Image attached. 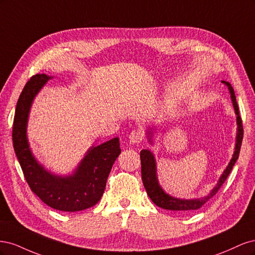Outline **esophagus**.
<instances>
[{
	"instance_id": "1",
	"label": "esophagus",
	"mask_w": 255,
	"mask_h": 255,
	"mask_svg": "<svg viewBox=\"0 0 255 255\" xmlns=\"http://www.w3.org/2000/svg\"><path fill=\"white\" fill-rule=\"evenodd\" d=\"M128 139L132 143H139L143 139V134L140 130H133V132L128 135Z\"/></svg>"
}]
</instances>
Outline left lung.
I'll use <instances>...</instances> for the list:
<instances>
[{
	"label": "left lung",
	"instance_id": "1",
	"mask_svg": "<svg viewBox=\"0 0 255 255\" xmlns=\"http://www.w3.org/2000/svg\"><path fill=\"white\" fill-rule=\"evenodd\" d=\"M226 83L230 92H231V99L233 101L234 105V110L237 115V126H238V130H237V137H236V145H235V152L233 154V158L231 159L229 166L221 175L220 180L217 184L213 191L210 195L205 198L202 199H197V200H180V199H174L170 196H168L167 194L163 191L159 187V185L157 183L156 179V168H155V160H154V157L152 155V153L148 150H142L140 152V163H141V179L143 182V186L146 190V194L149 195L150 199L152 201L155 203L157 206L165 208V210H171V211H179V212H191V211H196L201 208L207 201H210V199H212L216 194H217L218 190L221 188L222 184L226 182L228 179V176L232 170L233 166L235 165L236 160L239 155V151H241V146H242V141H243V136H244V128H243V121L241 116H239V111H238V106L236 102V97L234 94V89L231 86V84L229 82H222Z\"/></svg>",
	"mask_w": 255,
	"mask_h": 255
}]
</instances>
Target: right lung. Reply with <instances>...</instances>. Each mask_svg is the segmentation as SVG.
I'll use <instances>...</instances> for the list:
<instances>
[{
    "label": "right lung",
    "instance_id": "right-lung-1",
    "mask_svg": "<svg viewBox=\"0 0 255 255\" xmlns=\"http://www.w3.org/2000/svg\"><path fill=\"white\" fill-rule=\"evenodd\" d=\"M50 78L33 75L19 97L12 125L13 149L28 186L42 202L63 212H78L97 204L116 158L121 152L118 138L95 146L71 176L60 177L47 172L28 149L26 123L34 97Z\"/></svg>",
    "mask_w": 255,
    "mask_h": 255
}]
</instances>
